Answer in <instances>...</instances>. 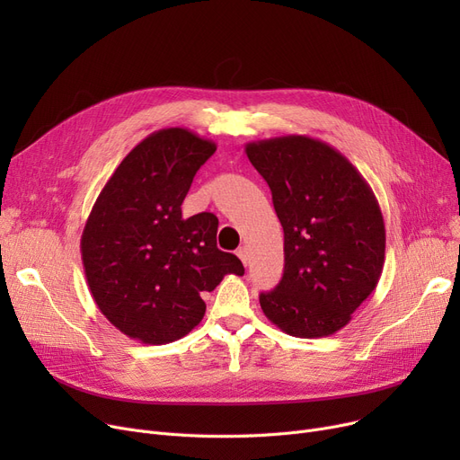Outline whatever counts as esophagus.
I'll use <instances>...</instances> for the list:
<instances>
[{
	"label": "esophagus",
	"instance_id": "1",
	"mask_svg": "<svg viewBox=\"0 0 460 460\" xmlns=\"http://www.w3.org/2000/svg\"><path fill=\"white\" fill-rule=\"evenodd\" d=\"M236 255H238V259L244 262V267H248V261H250V253H248V248H240V250H236Z\"/></svg>",
	"mask_w": 460,
	"mask_h": 460
}]
</instances>
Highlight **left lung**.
<instances>
[{"mask_svg": "<svg viewBox=\"0 0 460 460\" xmlns=\"http://www.w3.org/2000/svg\"><path fill=\"white\" fill-rule=\"evenodd\" d=\"M246 155L270 186L285 236L283 278L261 293L262 313L305 340L340 332L384 269L385 229L371 186L340 151L309 136L252 141Z\"/></svg>", "mask_w": 460, "mask_h": 460, "instance_id": "8db88e82", "label": "left lung"}]
</instances>
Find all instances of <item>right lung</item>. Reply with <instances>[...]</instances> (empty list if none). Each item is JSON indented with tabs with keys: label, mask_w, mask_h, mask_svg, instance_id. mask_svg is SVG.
Wrapping results in <instances>:
<instances>
[{
	"label": "right lung",
	"mask_w": 460,
	"mask_h": 460,
	"mask_svg": "<svg viewBox=\"0 0 460 460\" xmlns=\"http://www.w3.org/2000/svg\"><path fill=\"white\" fill-rule=\"evenodd\" d=\"M214 151L188 128L156 130L117 165L91 208L80 243L89 291L130 340H181L205 315L201 296L226 274H244L236 255L216 246L217 217L181 210Z\"/></svg>",
	"instance_id": "right-lung-1"
}]
</instances>
